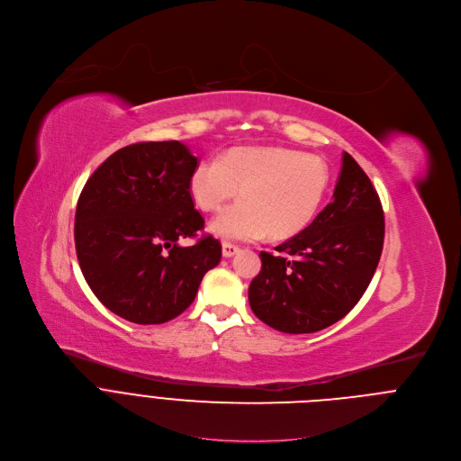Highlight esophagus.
I'll list each match as a JSON object with an SVG mask.
<instances>
[{
	"mask_svg": "<svg viewBox=\"0 0 461 461\" xmlns=\"http://www.w3.org/2000/svg\"><path fill=\"white\" fill-rule=\"evenodd\" d=\"M239 251H240V248L235 246V244H230V242H224V244H222V257H226V258L237 255Z\"/></svg>",
	"mask_w": 461,
	"mask_h": 461,
	"instance_id": "obj_1",
	"label": "esophagus"
}]
</instances>
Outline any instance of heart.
Wrapping results in <instances>:
<instances>
[{"mask_svg":"<svg viewBox=\"0 0 461 461\" xmlns=\"http://www.w3.org/2000/svg\"><path fill=\"white\" fill-rule=\"evenodd\" d=\"M329 177L327 163L316 154L235 147L194 168L190 194L201 210L215 212L240 192L242 201L210 222V231L224 240H258L267 233L284 239L312 221Z\"/></svg>","mask_w":461,"mask_h":461,"instance_id":"obj_1","label":"heart"}]
</instances>
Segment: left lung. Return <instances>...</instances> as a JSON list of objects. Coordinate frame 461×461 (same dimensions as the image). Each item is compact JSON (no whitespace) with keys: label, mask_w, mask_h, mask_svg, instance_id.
I'll return each instance as SVG.
<instances>
[{"label":"left lung","mask_w":461,"mask_h":461,"mask_svg":"<svg viewBox=\"0 0 461 461\" xmlns=\"http://www.w3.org/2000/svg\"><path fill=\"white\" fill-rule=\"evenodd\" d=\"M384 244L377 190L345 152L332 203L298 235L260 253L249 305L266 325L311 334L345 318L368 289Z\"/></svg>","instance_id":"left-lung-1"}]
</instances>
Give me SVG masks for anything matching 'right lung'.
Returning a JSON list of instances; mask_svg holds the SVG:
<instances>
[{"label": "right lung", "instance_id": "add662e5", "mask_svg": "<svg viewBox=\"0 0 461 461\" xmlns=\"http://www.w3.org/2000/svg\"><path fill=\"white\" fill-rule=\"evenodd\" d=\"M197 158L181 141H141L111 154L86 181L75 212V249L95 296L116 316L158 325L194 302L221 262L212 235L194 246L204 219L194 208Z\"/></svg>", "mask_w": 461, "mask_h": 461}]
</instances>
